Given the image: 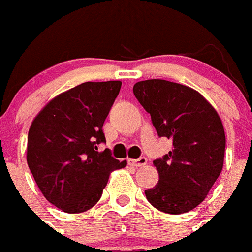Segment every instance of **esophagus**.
<instances>
[{
    "label": "esophagus",
    "mask_w": 252,
    "mask_h": 252,
    "mask_svg": "<svg viewBox=\"0 0 252 252\" xmlns=\"http://www.w3.org/2000/svg\"><path fill=\"white\" fill-rule=\"evenodd\" d=\"M128 165L135 166V168H139V166H144L146 165V162H148V159L144 157L139 158V159H128L127 160Z\"/></svg>",
    "instance_id": "obj_1"
}]
</instances>
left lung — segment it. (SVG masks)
<instances>
[{
  "label": "left lung",
  "instance_id": "obj_1",
  "mask_svg": "<svg viewBox=\"0 0 252 252\" xmlns=\"http://www.w3.org/2000/svg\"><path fill=\"white\" fill-rule=\"evenodd\" d=\"M133 94L160 137L173 150L154 160L159 182L145 190L148 201L169 215H182L201 204L223 166L226 136L213 106L190 87L164 79L133 86Z\"/></svg>",
  "mask_w": 252,
  "mask_h": 252
}]
</instances>
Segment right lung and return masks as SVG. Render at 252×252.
<instances>
[{
	"label": "right lung",
	"instance_id": "obj_1",
	"mask_svg": "<svg viewBox=\"0 0 252 252\" xmlns=\"http://www.w3.org/2000/svg\"><path fill=\"white\" fill-rule=\"evenodd\" d=\"M120 81L86 82L49 101L29 130L26 160L44 197L66 213L92 208L111 171L126 166L98 151L102 127L119 95Z\"/></svg>",
	"mask_w": 252,
	"mask_h": 252
}]
</instances>
